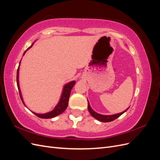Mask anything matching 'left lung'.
<instances>
[{
  "instance_id": "left-lung-1",
  "label": "left lung",
  "mask_w": 160,
  "mask_h": 160,
  "mask_svg": "<svg viewBox=\"0 0 160 160\" xmlns=\"http://www.w3.org/2000/svg\"><path fill=\"white\" fill-rule=\"evenodd\" d=\"M129 109V108H128ZM128 109H127L125 111H123V112L122 113H118V114H115V115H101V114H99L98 113L95 112V111L92 109L90 107V105L89 104V102H88V110L89 111L90 114L93 116V117L94 118H95L96 119H98L99 121H100V122H112V121L115 120L117 119L118 118H119L120 115H122L123 113H125V111H126Z\"/></svg>"
}]
</instances>
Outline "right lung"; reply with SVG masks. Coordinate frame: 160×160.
<instances>
[{
	"mask_svg": "<svg viewBox=\"0 0 160 160\" xmlns=\"http://www.w3.org/2000/svg\"><path fill=\"white\" fill-rule=\"evenodd\" d=\"M32 45L30 47H28V49H30V48L32 47ZM25 52H24L23 55H25ZM20 63H21V61H20ZM20 63H19V65H20ZM18 71H19V66L18 67L17 72V87H18V91H19V95H20V98H21V100L22 101L23 104L25 105V103H24V102H23L22 98V95H21V93L20 88H19V83H18ZM75 83V81H72L71 82H69V83L66 84L64 86L63 91H62V93L61 95V98L60 99L59 102V103L57 104V105L56 106V107L55 108V109H53L52 111H50V112H49V113H44V114H38V113H34V112H32V113L35 114V115H37V117L40 118H42V119L52 118L56 117V116H57V115H60L61 113L63 112V111L67 109V106H68L69 98V96H70L71 91L72 88H73Z\"/></svg>",
	"mask_w": 160,
	"mask_h": 160,
	"instance_id": "add662e5",
	"label": "right lung"
}]
</instances>
